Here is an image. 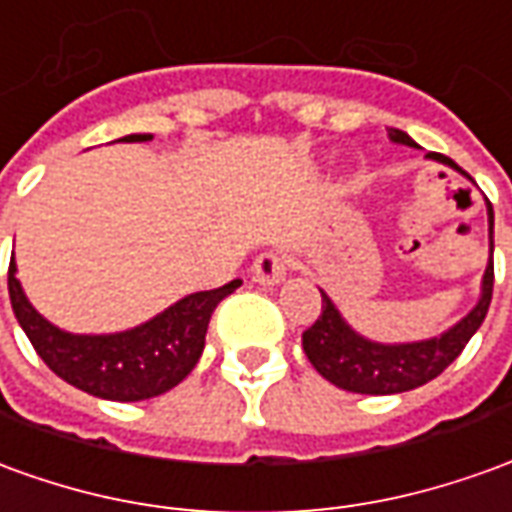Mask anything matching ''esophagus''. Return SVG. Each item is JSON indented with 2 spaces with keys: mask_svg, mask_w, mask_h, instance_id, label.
Wrapping results in <instances>:
<instances>
[{
  "mask_svg": "<svg viewBox=\"0 0 512 512\" xmlns=\"http://www.w3.org/2000/svg\"><path fill=\"white\" fill-rule=\"evenodd\" d=\"M285 274H288V263L277 252H263L252 263V280L260 282V285H277V282L285 280Z\"/></svg>",
  "mask_w": 512,
  "mask_h": 512,
  "instance_id": "obj_1",
  "label": "esophagus"
}]
</instances>
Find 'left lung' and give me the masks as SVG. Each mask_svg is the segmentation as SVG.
Returning <instances> with one entry per match:
<instances>
[{
	"instance_id": "8db88e82",
	"label": "left lung",
	"mask_w": 512,
	"mask_h": 512,
	"mask_svg": "<svg viewBox=\"0 0 512 512\" xmlns=\"http://www.w3.org/2000/svg\"><path fill=\"white\" fill-rule=\"evenodd\" d=\"M388 138L393 144L416 146V141L402 130H388ZM430 160H438L449 169L460 171L468 177L466 171L457 166L452 157L427 152ZM471 180V177H468ZM488 238H491V260L482 274V293L480 302L471 307V313L457 321L455 327L441 332L438 338L413 343H377L363 338L355 332L338 307L332 305V299L321 291V316L316 318L313 327L302 332V349L307 360L313 363L318 374L332 385H338L343 391L368 393V396H388V393L413 391L424 382L435 380L443 368L455 363L457 355L466 349L471 335L480 330L485 321V313L491 307L493 296V207L488 202Z\"/></svg>"
}]
</instances>
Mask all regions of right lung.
<instances>
[{
  "instance_id": "obj_1",
  "label": "right lung",
  "mask_w": 512,
  "mask_h": 512,
  "mask_svg": "<svg viewBox=\"0 0 512 512\" xmlns=\"http://www.w3.org/2000/svg\"><path fill=\"white\" fill-rule=\"evenodd\" d=\"M121 141H152V135H127ZM238 285L241 280H232L216 291L191 293L132 330L74 335L30 305L16 280V260L7 268L10 305L38 357L60 380L113 402H141L180 385L202 357L213 310Z\"/></svg>"
}]
</instances>
